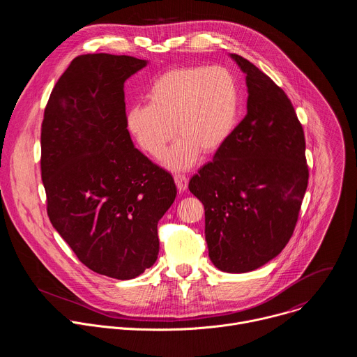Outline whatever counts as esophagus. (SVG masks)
<instances>
[{"label":"esophagus","instance_id":"1","mask_svg":"<svg viewBox=\"0 0 357 357\" xmlns=\"http://www.w3.org/2000/svg\"><path fill=\"white\" fill-rule=\"evenodd\" d=\"M174 179H175V183H176V188H178L179 192H185V190L188 189V182H189V179H188L185 175L176 174V175L174 176Z\"/></svg>","mask_w":357,"mask_h":357}]
</instances>
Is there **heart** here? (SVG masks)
I'll return each mask as SVG.
<instances>
[{
	"mask_svg": "<svg viewBox=\"0 0 357 357\" xmlns=\"http://www.w3.org/2000/svg\"><path fill=\"white\" fill-rule=\"evenodd\" d=\"M145 98L148 105H137L127 112V130L154 158L164 155L176 132L179 138L165 157V165L174 171L193 167L200 152H218L238 119L236 79L220 66L169 69L151 82Z\"/></svg>",
	"mask_w": 357,
	"mask_h": 357,
	"instance_id": "heart-1",
	"label": "heart"
}]
</instances>
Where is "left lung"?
Listing matches in <instances>:
<instances>
[{
    "label": "left lung",
    "mask_w": 357,
    "mask_h": 357,
    "mask_svg": "<svg viewBox=\"0 0 357 357\" xmlns=\"http://www.w3.org/2000/svg\"><path fill=\"white\" fill-rule=\"evenodd\" d=\"M245 73L247 114L189 190L205 206L215 267L252 271L282 251L298 222L310 171L305 135L291 100L266 73L230 55Z\"/></svg>",
    "instance_id": "obj_1"
}]
</instances>
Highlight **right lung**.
Segmentation results:
<instances>
[{
    "label": "right lung",
    "mask_w": 357,
    "mask_h": 357,
    "mask_svg": "<svg viewBox=\"0 0 357 357\" xmlns=\"http://www.w3.org/2000/svg\"><path fill=\"white\" fill-rule=\"evenodd\" d=\"M146 61L87 54L56 82L40 128L50 223L91 271L131 280L157 261L158 222L176 186L134 146L124 82Z\"/></svg>",
    "instance_id": "obj_1"
}]
</instances>
